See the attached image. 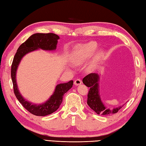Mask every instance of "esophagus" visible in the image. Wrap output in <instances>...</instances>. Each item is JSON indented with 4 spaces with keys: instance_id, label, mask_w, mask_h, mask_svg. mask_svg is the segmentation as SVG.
Returning <instances> with one entry per match:
<instances>
[{
    "instance_id": "obj_1",
    "label": "esophagus",
    "mask_w": 146,
    "mask_h": 146,
    "mask_svg": "<svg viewBox=\"0 0 146 146\" xmlns=\"http://www.w3.org/2000/svg\"><path fill=\"white\" fill-rule=\"evenodd\" d=\"M82 80L80 79H76L75 82H74V83H75V85H79L80 84H82Z\"/></svg>"
}]
</instances>
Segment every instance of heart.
I'll list each match as a JSON object with an SVG mask.
<instances>
[{"label": "heart", "instance_id": "heart-1", "mask_svg": "<svg viewBox=\"0 0 146 146\" xmlns=\"http://www.w3.org/2000/svg\"><path fill=\"white\" fill-rule=\"evenodd\" d=\"M97 48V44L95 42L91 41L85 44L80 45L76 48L73 54V61L76 64L84 63L94 54ZM102 55V52H99L97 57L99 58Z\"/></svg>", "mask_w": 146, "mask_h": 146}]
</instances>
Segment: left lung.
<instances>
[{
    "instance_id": "left-lung-1",
    "label": "left lung",
    "mask_w": 146,
    "mask_h": 146,
    "mask_svg": "<svg viewBox=\"0 0 146 146\" xmlns=\"http://www.w3.org/2000/svg\"><path fill=\"white\" fill-rule=\"evenodd\" d=\"M98 79L99 76L97 73H90L83 79V83L90 88L87 96L88 105L98 115H108L117 113L122 107L113 108L112 110L107 109L101 102L100 95L98 94Z\"/></svg>"
}]
</instances>
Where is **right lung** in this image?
I'll return each mask as SVG.
<instances>
[{"mask_svg": "<svg viewBox=\"0 0 146 146\" xmlns=\"http://www.w3.org/2000/svg\"><path fill=\"white\" fill-rule=\"evenodd\" d=\"M58 39H60L59 36L54 33L34 34L19 47L12 63L11 78L15 97L29 112L36 116H45L56 111L63 102L64 94L72 87L73 81L70 80L68 83L58 85L53 95L46 103L39 105H34L24 100L19 92L15 79L16 70L22 58L26 54L39 48L44 50L56 49Z\"/></svg>", "mask_w": 146, "mask_h": 146, "instance_id": "add662e5", "label": "right lung"}]
</instances>
